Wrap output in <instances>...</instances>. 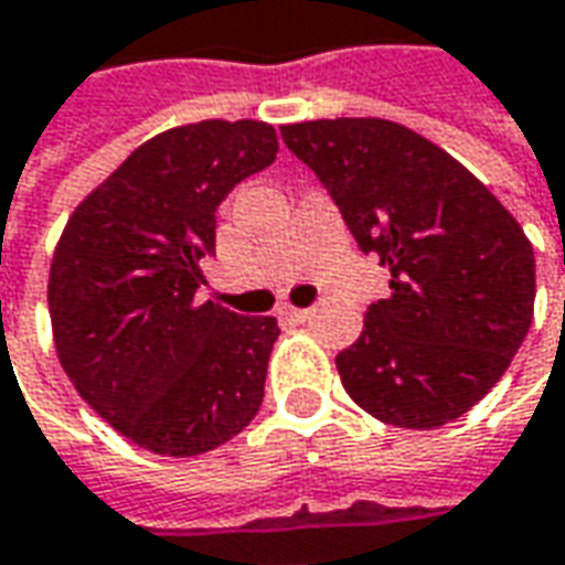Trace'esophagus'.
Masks as SVG:
<instances>
[{
    "label": "esophagus",
    "instance_id": "34e87169",
    "mask_svg": "<svg viewBox=\"0 0 565 565\" xmlns=\"http://www.w3.org/2000/svg\"><path fill=\"white\" fill-rule=\"evenodd\" d=\"M278 315H281L284 321H297V324H302V321H309V318H312V309H297V306H284V309Z\"/></svg>",
    "mask_w": 565,
    "mask_h": 565
}]
</instances>
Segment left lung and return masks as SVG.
Instances as JSON below:
<instances>
[{
  "mask_svg": "<svg viewBox=\"0 0 565 565\" xmlns=\"http://www.w3.org/2000/svg\"><path fill=\"white\" fill-rule=\"evenodd\" d=\"M364 253L390 268L362 337L337 355L349 398L408 429L458 420L523 347L535 253L520 222L439 145L380 117L281 126Z\"/></svg>",
  "mask_w": 565,
  "mask_h": 565,
  "instance_id": "8db88e82",
  "label": "left lung"
}]
</instances>
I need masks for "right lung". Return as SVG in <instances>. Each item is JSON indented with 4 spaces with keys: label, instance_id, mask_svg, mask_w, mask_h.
<instances>
[{
    "label": "right lung",
    "instance_id": "add662e5",
    "mask_svg": "<svg viewBox=\"0 0 565 565\" xmlns=\"http://www.w3.org/2000/svg\"><path fill=\"white\" fill-rule=\"evenodd\" d=\"M263 120H203L148 138L67 218L49 271L57 362L129 443L194 458L250 424L278 340L271 315L198 299L216 210L275 163Z\"/></svg>",
    "mask_w": 565,
    "mask_h": 565
}]
</instances>
